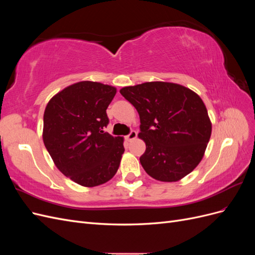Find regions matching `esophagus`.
<instances>
[{"instance_id":"esophagus-1","label":"esophagus","mask_w":255,"mask_h":255,"mask_svg":"<svg viewBox=\"0 0 255 255\" xmlns=\"http://www.w3.org/2000/svg\"><path fill=\"white\" fill-rule=\"evenodd\" d=\"M137 137V133L135 132V130H132V132H130L126 138H127V140L128 141H132V140H134L135 138Z\"/></svg>"}]
</instances>
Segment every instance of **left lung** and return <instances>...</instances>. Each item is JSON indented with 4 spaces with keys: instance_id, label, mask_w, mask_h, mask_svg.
<instances>
[{
    "instance_id": "left-lung-1",
    "label": "left lung",
    "mask_w": 255,
    "mask_h": 255,
    "mask_svg": "<svg viewBox=\"0 0 255 255\" xmlns=\"http://www.w3.org/2000/svg\"><path fill=\"white\" fill-rule=\"evenodd\" d=\"M139 114L145 143L140 164L160 182H176L203 158L212 134L206 106L195 91L180 84L146 82L120 89Z\"/></svg>"
}]
</instances>
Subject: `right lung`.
<instances>
[{
    "instance_id": "right-lung-1",
    "label": "right lung",
    "mask_w": 255,
    "mask_h": 255,
    "mask_svg": "<svg viewBox=\"0 0 255 255\" xmlns=\"http://www.w3.org/2000/svg\"><path fill=\"white\" fill-rule=\"evenodd\" d=\"M116 92L111 85L82 81L57 92L44 110L45 148L58 170L84 187L109 182L125 153V138L103 130Z\"/></svg>"
}]
</instances>
